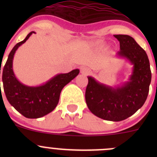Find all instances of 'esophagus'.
I'll use <instances>...</instances> for the list:
<instances>
[{"instance_id": "obj_1", "label": "esophagus", "mask_w": 157, "mask_h": 157, "mask_svg": "<svg viewBox=\"0 0 157 157\" xmlns=\"http://www.w3.org/2000/svg\"><path fill=\"white\" fill-rule=\"evenodd\" d=\"M80 71H81V74H83L85 76H87L90 74V71L88 68H86V67H83V68H81Z\"/></svg>"}]
</instances>
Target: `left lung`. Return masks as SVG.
I'll list each match as a JSON object with an SVG mask.
<instances>
[{
  "label": "left lung",
  "instance_id": "1",
  "mask_svg": "<svg viewBox=\"0 0 157 157\" xmlns=\"http://www.w3.org/2000/svg\"><path fill=\"white\" fill-rule=\"evenodd\" d=\"M114 36L120 43L117 55L127 58L134 66L129 81L113 88L88 77L85 99L89 109L96 116L120 121L134 115L144 104L151 82V71L146 52L131 36Z\"/></svg>",
  "mask_w": 157,
  "mask_h": 157
}]
</instances>
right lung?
Listing matches in <instances>:
<instances>
[{
	"label": "right lung",
	"mask_w": 157,
	"mask_h": 157,
	"mask_svg": "<svg viewBox=\"0 0 157 157\" xmlns=\"http://www.w3.org/2000/svg\"><path fill=\"white\" fill-rule=\"evenodd\" d=\"M33 33L35 32L29 33L24 40L18 42L11 50L2 69V81L6 97L10 105L26 118H38L45 116L55 109L62 89L78 75L80 70L58 74L39 86H28L20 83L13 71V55L17 48L26 42Z\"/></svg>",
	"instance_id": "1"
}]
</instances>
